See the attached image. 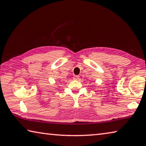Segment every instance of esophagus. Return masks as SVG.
I'll list each match as a JSON object with an SVG mask.
<instances>
[{
  "label": "esophagus",
  "mask_w": 146,
  "mask_h": 146,
  "mask_svg": "<svg viewBox=\"0 0 146 146\" xmlns=\"http://www.w3.org/2000/svg\"><path fill=\"white\" fill-rule=\"evenodd\" d=\"M79 77H80V76H79L78 75H75V76H73V79L74 80H78Z\"/></svg>",
  "instance_id": "obj_1"
}]
</instances>
